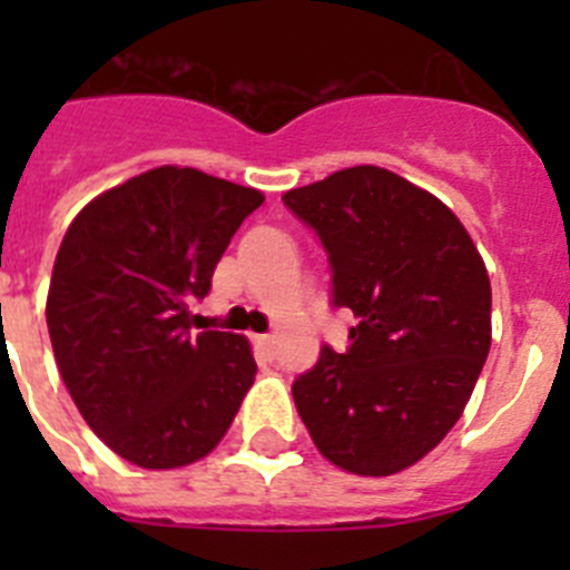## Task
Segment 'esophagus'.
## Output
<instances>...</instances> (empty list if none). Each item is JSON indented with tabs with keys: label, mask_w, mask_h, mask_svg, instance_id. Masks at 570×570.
<instances>
[{
	"label": "esophagus",
	"mask_w": 570,
	"mask_h": 570,
	"mask_svg": "<svg viewBox=\"0 0 570 570\" xmlns=\"http://www.w3.org/2000/svg\"><path fill=\"white\" fill-rule=\"evenodd\" d=\"M256 347H259L262 354L274 356V336H271V334H262V336H256Z\"/></svg>",
	"instance_id": "1"
}]
</instances>
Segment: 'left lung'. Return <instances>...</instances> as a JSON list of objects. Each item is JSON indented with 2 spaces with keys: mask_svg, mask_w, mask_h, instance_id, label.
Returning <instances> with one entry per match:
<instances>
[{
  "mask_svg": "<svg viewBox=\"0 0 570 570\" xmlns=\"http://www.w3.org/2000/svg\"><path fill=\"white\" fill-rule=\"evenodd\" d=\"M316 230L331 305L351 308L345 354L322 345L291 385L320 454L360 476L405 471L471 400L491 347V282L454 210L376 165L282 196Z\"/></svg>",
  "mask_w": 570,
  "mask_h": 570,
  "instance_id": "8db88e82",
  "label": "left lung"
}]
</instances>
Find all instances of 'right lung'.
Listing matches in <instances>:
<instances>
[{
  "mask_svg": "<svg viewBox=\"0 0 570 570\" xmlns=\"http://www.w3.org/2000/svg\"><path fill=\"white\" fill-rule=\"evenodd\" d=\"M262 203L254 188L163 165L70 223L45 308L50 345L79 414L122 460L183 468L228 434L254 354L245 336L196 334L190 305Z\"/></svg>",
  "mask_w": 570,
  "mask_h": 570,
  "instance_id": "right-lung-1",
  "label": "right lung"
}]
</instances>
